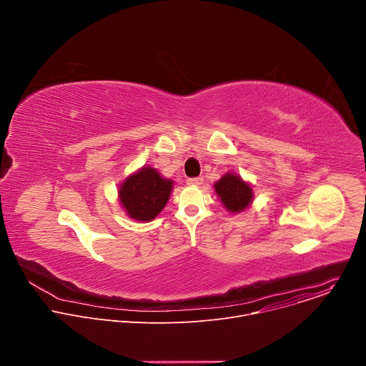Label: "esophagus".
<instances>
[{
  "label": "esophagus",
  "mask_w": 366,
  "mask_h": 366,
  "mask_svg": "<svg viewBox=\"0 0 366 366\" xmlns=\"http://www.w3.org/2000/svg\"><path fill=\"white\" fill-rule=\"evenodd\" d=\"M187 184H188V185H201V184H202V178H201V177L188 178V179H187Z\"/></svg>",
  "instance_id": "1"
}]
</instances>
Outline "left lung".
<instances>
[{
  "mask_svg": "<svg viewBox=\"0 0 366 366\" xmlns=\"http://www.w3.org/2000/svg\"><path fill=\"white\" fill-rule=\"evenodd\" d=\"M214 189L224 207L232 213L243 212L253 198L250 185L233 174H227L220 181H217Z\"/></svg>",
  "mask_w": 366,
  "mask_h": 366,
  "instance_id": "obj_1",
  "label": "left lung"
}]
</instances>
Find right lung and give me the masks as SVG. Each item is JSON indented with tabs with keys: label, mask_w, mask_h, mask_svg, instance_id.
Returning a JSON list of instances; mask_svg holds the SVG:
<instances>
[{
	"label": "right lung",
	"mask_w": 366,
	"mask_h": 366,
	"mask_svg": "<svg viewBox=\"0 0 366 366\" xmlns=\"http://www.w3.org/2000/svg\"><path fill=\"white\" fill-rule=\"evenodd\" d=\"M171 191L172 181L162 178L153 168L147 167L122 184L119 197L132 219L150 222L164 210Z\"/></svg>",
	"instance_id": "obj_1"
}]
</instances>
